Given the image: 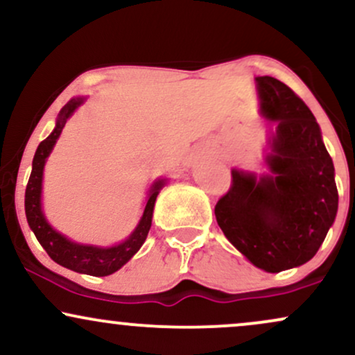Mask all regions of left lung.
I'll return each mask as SVG.
<instances>
[{"label":"left lung","instance_id":"1","mask_svg":"<svg viewBox=\"0 0 355 355\" xmlns=\"http://www.w3.org/2000/svg\"><path fill=\"white\" fill-rule=\"evenodd\" d=\"M260 110L277 123L267 165L272 175L232 172L215 217L232 245L255 267L282 272L309 262L339 205L332 158L315 116L299 95L272 76H257Z\"/></svg>","mask_w":355,"mask_h":355}]
</instances>
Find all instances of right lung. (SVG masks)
<instances>
[{"instance_id":"add662e5","label":"right lung","mask_w":355,"mask_h":355,"mask_svg":"<svg viewBox=\"0 0 355 355\" xmlns=\"http://www.w3.org/2000/svg\"><path fill=\"white\" fill-rule=\"evenodd\" d=\"M83 103V98H73L61 108L58 121H56L55 130L51 135L44 138L42 144L36 148L35 158H33V170H31L30 180H28L26 191H24V211H26L28 223L30 229L42 243V247L46 250V254L55 260L60 266L70 268V270L80 272V274H87L93 277H105L116 272L121 266H125L133 255L140 250L144 245L146 235H148L150 227H152V215L155 200H157L158 190L164 185V180H158L152 187L150 191L148 202L144 210V217H141L140 223L125 240L123 243L110 248H100L92 245H80V243L70 242L55 232L46 223L42 211V180H43V166L46 162V157L50 155L53 145L58 140L61 130H63L64 123L71 113L75 112L80 105Z\"/></svg>"}]
</instances>
